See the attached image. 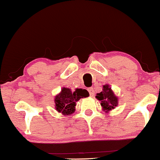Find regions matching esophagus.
<instances>
[{"instance_id": "esophagus-1", "label": "esophagus", "mask_w": 160, "mask_h": 160, "mask_svg": "<svg viewBox=\"0 0 160 160\" xmlns=\"http://www.w3.org/2000/svg\"><path fill=\"white\" fill-rule=\"evenodd\" d=\"M88 92L89 93V95L92 96V97L95 95V91H94V89L92 88V87H90V88H88Z\"/></svg>"}]
</instances>
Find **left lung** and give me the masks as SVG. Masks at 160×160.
Returning a JSON list of instances; mask_svg holds the SVG:
<instances>
[{"mask_svg":"<svg viewBox=\"0 0 160 160\" xmlns=\"http://www.w3.org/2000/svg\"><path fill=\"white\" fill-rule=\"evenodd\" d=\"M95 98L100 100L102 110L106 111V112L110 111L118 106V98L114 95L108 84L103 85L102 91L98 93Z\"/></svg>","mask_w":160,"mask_h":160,"instance_id":"obj_1","label":"left lung"}]
</instances>
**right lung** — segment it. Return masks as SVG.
Here are the masks:
<instances>
[{
	"label": "right lung",
	"mask_w": 160,
	"mask_h": 160,
	"mask_svg": "<svg viewBox=\"0 0 160 160\" xmlns=\"http://www.w3.org/2000/svg\"><path fill=\"white\" fill-rule=\"evenodd\" d=\"M89 92L86 89H76L73 92L71 89L63 87L54 98L55 109L65 116L72 114L76 110V102L81 98L89 97Z\"/></svg>",
	"instance_id": "obj_1"
}]
</instances>
